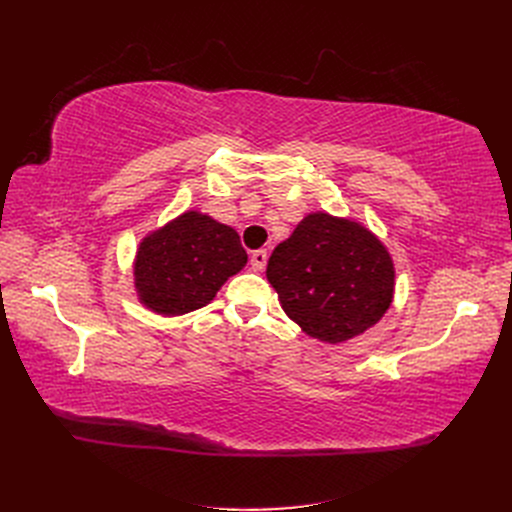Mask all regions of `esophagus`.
Segmentation results:
<instances>
[{
    "label": "esophagus",
    "instance_id": "obj_1",
    "mask_svg": "<svg viewBox=\"0 0 512 512\" xmlns=\"http://www.w3.org/2000/svg\"><path fill=\"white\" fill-rule=\"evenodd\" d=\"M265 263H267V251L259 249L251 255V267L255 272H263L265 270Z\"/></svg>",
    "mask_w": 512,
    "mask_h": 512
}]
</instances>
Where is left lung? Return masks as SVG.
Listing matches in <instances>:
<instances>
[{"mask_svg":"<svg viewBox=\"0 0 512 512\" xmlns=\"http://www.w3.org/2000/svg\"><path fill=\"white\" fill-rule=\"evenodd\" d=\"M267 282L307 336L342 344L373 328L394 299V261L367 226L313 211L267 261Z\"/></svg>","mask_w":512,"mask_h":512,"instance_id":"8db88e82","label":"left lung"}]
</instances>
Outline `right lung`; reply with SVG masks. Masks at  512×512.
<instances>
[{
    "label": "right lung",
    "instance_id": "right-lung-1",
    "mask_svg": "<svg viewBox=\"0 0 512 512\" xmlns=\"http://www.w3.org/2000/svg\"><path fill=\"white\" fill-rule=\"evenodd\" d=\"M247 259L234 228L188 209L139 242L134 290L145 309L164 317L184 315L209 305Z\"/></svg>",
    "mask_w": 512,
    "mask_h": 512
}]
</instances>
